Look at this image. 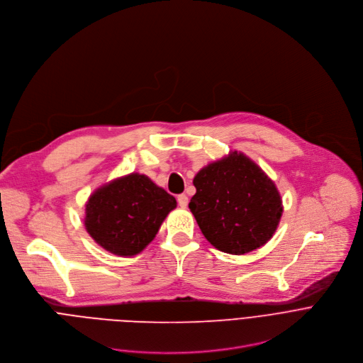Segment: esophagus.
Returning <instances> with one entry per match:
<instances>
[{
	"label": "esophagus",
	"instance_id": "34e87169",
	"mask_svg": "<svg viewBox=\"0 0 363 363\" xmlns=\"http://www.w3.org/2000/svg\"><path fill=\"white\" fill-rule=\"evenodd\" d=\"M177 201H179V206H180L182 208H186L187 204H189V197H187L186 194H180V196L177 197Z\"/></svg>",
	"mask_w": 363,
	"mask_h": 363
}]
</instances>
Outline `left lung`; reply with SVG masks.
<instances>
[{"mask_svg": "<svg viewBox=\"0 0 363 363\" xmlns=\"http://www.w3.org/2000/svg\"><path fill=\"white\" fill-rule=\"evenodd\" d=\"M189 208L217 250L245 255L274 235L283 203L274 182L242 152H230L200 169Z\"/></svg>", "mask_w": 363, "mask_h": 363, "instance_id": "left-lung-1", "label": "left lung"}]
</instances>
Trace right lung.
Instances as JSON below:
<instances>
[{"label":"right lung","instance_id":"1","mask_svg":"<svg viewBox=\"0 0 363 363\" xmlns=\"http://www.w3.org/2000/svg\"><path fill=\"white\" fill-rule=\"evenodd\" d=\"M176 199L149 176L130 173L96 189L87 203L84 226L104 250L131 257L153 242Z\"/></svg>","mask_w":363,"mask_h":363}]
</instances>
